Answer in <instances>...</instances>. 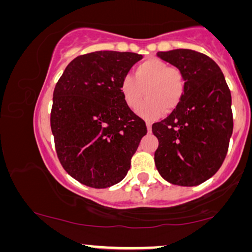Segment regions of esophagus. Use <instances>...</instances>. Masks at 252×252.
Listing matches in <instances>:
<instances>
[{
    "label": "esophagus",
    "mask_w": 252,
    "mask_h": 252,
    "mask_svg": "<svg viewBox=\"0 0 252 252\" xmlns=\"http://www.w3.org/2000/svg\"><path fill=\"white\" fill-rule=\"evenodd\" d=\"M146 126H147L148 132H151V130H152V122L151 121H146Z\"/></svg>",
    "instance_id": "1"
}]
</instances>
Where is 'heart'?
<instances>
[{"label": "heart", "mask_w": 252, "mask_h": 252, "mask_svg": "<svg viewBox=\"0 0 252 252\" xmlns=\"http://www.w3.org/2000/svg\"><path fill=\"white\" fill-rule=\"evenodd\" d=\"M132 76H125L120 83V92L130 109L138 108V114L145 119H157L177 108L184 97L186 81L184 73L165 62L150 58L138 63Z\"/></svg>", "instance_id": "1"}]
</instances>
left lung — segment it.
I'll list each match as a JSON object with an SVG mask.
<instances>
[{
  "label": "left lung",
  "mask_w": 252,
  "mask_h": 252,
  "mask_svg": "<svg viewBox=\"0 0 252 252\" xmlns=\"http://www.w3.org/2000/svg\"><path fill=\"white\" fill-rule=\"evenodd\" d=\"M158 57L184 73L186 89L168 118L152 126L158 139L154 161L162 178L196 186L224 162L233 132L231 91L211 58L189 49L160 51Z\"/></svg>",
  "instance_id": "1"
}]
</instances>
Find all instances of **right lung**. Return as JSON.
Wrapping results in <instances>:
<instances>
[{"label": "right lung", "mask_w": 252, "mask_h": 252, "mask_svg": "<svg viewBox=\"0 0 252 252\" xmlns=\"http://www.w3.org/2000/svg\"><path fill=\"white\" fill-rule=\"evenodd\" d=\"M141 58L118 51L79 56L56 84L50 115L56 152L66 172L83 185L106 189L121 182L147 133L120 92Z\"/></svg>", "instance_id": "1"}]
</instances>
